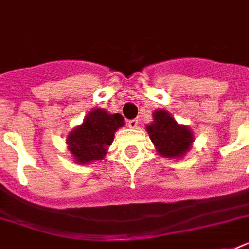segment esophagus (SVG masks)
Segmentation results:
<instances>
[{"label": "esophagus", "mask_w": 249, "mask_h": 249, "mask_svg": "<svg viewBox=\"0 0 249 249\" xmlns=\"http://www.w3.org/2000/svg\"><path fill=\"white\" fill-rule=\"evenodd\" d=\"M128 126L130 129H136L138 126V120L137 119H133V120L128 121Z\"/></svg>", "instance_id": "34e87169"}]
</instances>
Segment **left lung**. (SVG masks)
<instances>
[{"label": "left lung", "mask_w": 249, "mask_h": 249, "mask_svg": "<svg viewBox=\"0 0 249 249\" xmlns=\"http://www.w3.org/2000/svg\"><path fill=\"white\" fill-rule=\"evenodd\" d=\"M152 119L154 121L146 126V130L158 154L168 159H182L193 147L195 141L193 130L178 124L165 109L154 111Z\"/></svg>", "instance_id": "left-lung-1"}]
</instances>
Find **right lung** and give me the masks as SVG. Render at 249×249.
Instances as JSON below:
<instances>
[{"instance_id": "right-lung-1", "label": "right lung", "mask_w": 249, "mask_h": 249, "mask_svg": "<svg viewBox=\"0 0 249 249\" xmlns=\"http://www.w3.org/2000/svg\"><path fill=\"white\" fill-rule=\"evenodd\" d=\"M124 125V117L120 113H108L103 108L91 109L66 138L72 159L83 165L103 160L115 133Z\"/></svg>"}]
</instances>
